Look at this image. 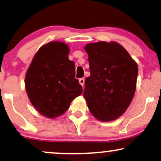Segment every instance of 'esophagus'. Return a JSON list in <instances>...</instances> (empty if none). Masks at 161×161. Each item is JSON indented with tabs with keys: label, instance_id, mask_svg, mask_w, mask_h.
<instances>
[{
	"label": "esophagus",
	"instance_id": "1",
	"mask_svg": "<svg viewBox=\"0 0 161 161\" xmlns=\"http://www.w3.org/2000/svg\"><path fill=\"white\" fill-rule=\"evenodd\" d=\"M79 84H80L81 86H82V87H84V85H85V79H84L83 78L79 79Z\"/></svg>",
	"mask_w": 161,
	"mask_h": 161
}]
</instances>
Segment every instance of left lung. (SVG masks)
I'll use <instances>...</instances> for the list:
<instances>
[{
    "label": "left lung",
    "mask_w": 161,
    "mask_h": 161,
    "mask_svg": "<svg viewBox=\"0 0 161 161\" xmlns=\"http://www.w3.org/2000/svg\"><path fill=\"white\" fill-rule=\"evenodd\" d=\"M91 75L83 92L89 111L102 121H113L127 110L136 86L138 67L115 42L87 44Z\"/></svg>",
    "instance_id": "8db88e82"
}]
</instances>
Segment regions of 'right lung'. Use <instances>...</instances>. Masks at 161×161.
<instances>
[{
    "label": "right lung",
    "mask_w": 161,
    "mask_h": 161,
    "mask_svg": "<svg viewBox=\"0 0 161 161\" xmlns=\"http://www.w3.org/2000/svg\"><path fill=\"white\" fill-rule=\"evenodd\" d=\"M64 42H50L40 48L25 76V88L36 109L49 119L58 117L82 93L75 78V63L68 58Z\"/></svg>",
    "instance_id": "add662e5"
}]
</instances>
